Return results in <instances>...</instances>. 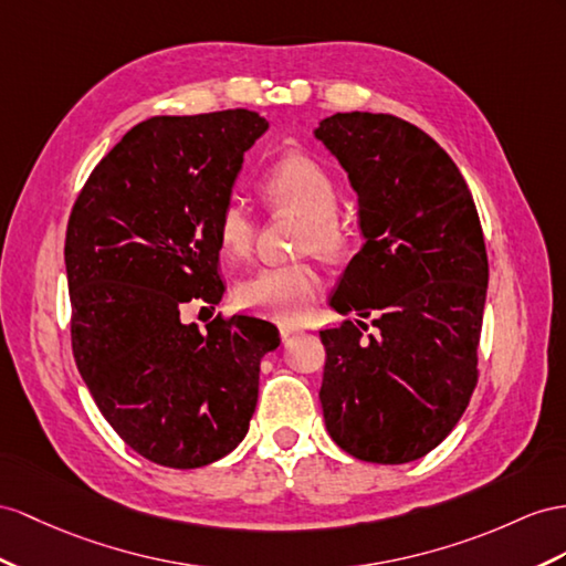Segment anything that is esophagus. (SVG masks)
<instances>
[{
    "instance_id": "34e87169",
    "label": "esophagus",
    "mask_w": 566,
    "mask_h": 566,
    "mask_svg": "<svg viewBox=\"0 0 566 566\" xmlns=\"http://www.w3.org/2000/svg\"><path fill=\"white\" fill-rule=\"evenodd\" d=\"M298 332H303L298 325H292V323H280V335H282V339H289L292 335H298Z\"/></svg>"
}]
</instances>
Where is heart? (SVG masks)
<instances>
[{
	"instance_id": "heart-1",
	"label": "heart",
	"mask_w": 566,
	"mask_h": 566,
	"mask_svg": "<svg viewBox=\"0 0 566 566\" xmlns=\"http://www.w3.org/2000/svg\"><path fill=\"white\" fill-rule=\"evenodd\" d=\"M260 198L274 212L303 217L301 251L337 255L346 243L339 222V191L329 171L308 155H284L260 179ZM255 222L239 200H229L214 224L217 253L224 265H239L251 255ZM325 280L311 263L258 270L237 286L241 308L277 321H301L321 298Z\"/></svg>"
}]
</instances>
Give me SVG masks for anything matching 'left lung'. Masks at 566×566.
I'll use <instances>...</instances> for the list:
<instances>
[{"mask_svg":"<svg viewBox=\"0 0 566 566\" xmlns=\"http://www.w3.org/2000/svg\"><path fill=\"white\" fill-rule=\"evenodd\" d=\"M315 138L358 196L364 249L329 306L375 315L323 329L321 403L329 438L370 463H407L438 447L478 382L488 253L459 167L392 114L337 112Z\"/></svg>","mask_w":566,"mask_h":566,"instance_id":"1","label":"left lung"}]
</instances>
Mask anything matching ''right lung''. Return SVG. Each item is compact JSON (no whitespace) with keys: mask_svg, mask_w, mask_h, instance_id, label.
I'll return each instance as SVG.
<instances>
[{"mask_svg":"<svg viewBox=\"0 0 566 566\" xmlns=\"http://www.w3.org/2000/svg\"><path fill=\"white\" fill-rule=\"evenodd\" d=\"M268 132L251 109L136 124L99 159L66 227L71 346L119 438L169 469L222 459L249 432L272 323L217 315L181 323L186 303H220L214 224L243 153Z\"/></svg>","mask_w":566,"mask_h":566,"instance_id":"obj_1","label":"right lung"}]
</instances>
